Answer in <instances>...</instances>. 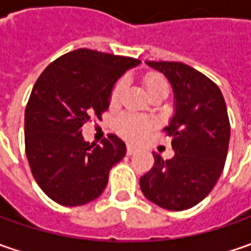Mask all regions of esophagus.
I'll list each match as a JSON object with an SVG mask.
<instances>
[{"label": "esophagus", "instance_id": "obj_1", "mask_svg": "<svg viewBox=\"0 0 251 251\" xmlns=\"http://www.w3.org/2000/svg\"><path fill=\"white\" fill-rule=\"evenodd\" d=\"M135 152H137V148H135V147L127 145V155H132V153H135Z\"/></svg>", "mask_w": 251, "mask_h": 251}]
</instances>
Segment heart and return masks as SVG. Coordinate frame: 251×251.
<instances>
[{
  "label": "heart",
  "mask_w": 251,
  "mask_h": 251,
  "mask_svg": "<svg viewBox=\"0 0 251 251\" xmlns=\"http://www.w3.org/2000/svg\"><path fill=\"white\" fill-rule=\"evenodd\" d=\"M142 83H144V88H145V91L150 96L160 91H168L169 89L166 79L159 76V75H155V74L145 75L144 79H142ZM123 91H124V81L119 79L117 82L113 85L110 91L109 100H110L111 104H116L117 101L120 100ZM113 127H114V131L120 137L128 141H132V142H137V141H141L147 135L148 130L152 127V123L148 119H144V117L137 116V114L123 113V114L116 117V120L113 123Z\"/></svg>",
  "instance_id": "b5f03b06"
}]
</instances>
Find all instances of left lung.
I'll return each instance as SVG.
<instances>
[{"instance_id": "obj_1", "label": "left lung", "mask_w": 251, "mask_h": 251, "mask_svg": "<svg viewBox=\"0 0 251 251\" xmlns=\"http://www.w3.org/2000/svg\"><path fill=\"white\" fill-rule=\"evenodd\" d=\"M166 75L175 92L176 111L165 132L175 156L155 163L140 178L144 196L169 211L197 205L211 193L226 160L230 123L222 92L208 76L177 61H147Z\"/></svg>"}]
</instances>
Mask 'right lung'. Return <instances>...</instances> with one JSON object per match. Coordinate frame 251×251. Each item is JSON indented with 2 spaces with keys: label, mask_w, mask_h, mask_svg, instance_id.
<instances>
[{
  "label": "right lung",
  "mask_w": 251,
  "mask_h": 251,
  "mask_svg": "<svg viewBox=\"0 0 251 251\" xmlns=\"http://www.w3.org/2000/svg\"><path fill=\"white\" fill-rule=\"evenodd\" d=\"M137 58L78 49L49 64L25 110V151L36 183L60 205L76 207L100 196L126 144L109 134L86 142L82 126L109 109L114 82Z\"/></svg>",
  "instance_id": "obj_1"
}]
</instances>
